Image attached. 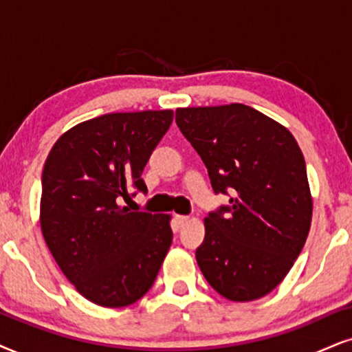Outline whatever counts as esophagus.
Segmentation results:
<instances>
[{
    "instance_id": "34e87169",
    "label": "esophagus",
    "mask_w": 352,
    "mask_h": 352,
    "mask_svg": "<svg viewBox=\"0 0 352 352\" xmlns=\"http://www.w3.org/2000/svg\"><path fill=\"white\" fill-rule=\"evenodd\" d=\"M188 221H190L188 216H180V214L175 216V224L179 226V228H182V226L186 224V222H188Z\"/></svg>"
}]
</instances>
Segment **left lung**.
Segmentation results:
<instances>
[{"mask_svg": "<svg viewBox=\"0 0 352 352\" xmlns=\"http://www.w3.org/2000/svg\"><path fill=\"white\" fill-rule=\"evenodd\" d=\"M175 122L214 193L232 197L204 219L199 270L226 299H260L286 278L310 230L299 144L283 124L243 104L177 109Z\"/></svg>", "mask_w": 352, "mask_h": 352, "instance_id": "obj_1", "label": "left lung"}]
</instances>
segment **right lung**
I'll return each mask as SVG.
<instances>
[{"label": "right lung", "instance_id": "add662e5", "mask_svg": "<svg viewBox=\"0 0 352 352\" xmlns=\"http://www.w3.org/2000/svg\"><path fill=\"white\" fill-rule=\"evenodd\" d=\"M172 120V110L87 120L56 141L43 166V239L69 283L97 305L140 300L170 248V216L122 204L148 191L141 173Z\"/></svg>", "mask_w": 352, "mask_h": 352}]
</instances>
